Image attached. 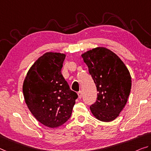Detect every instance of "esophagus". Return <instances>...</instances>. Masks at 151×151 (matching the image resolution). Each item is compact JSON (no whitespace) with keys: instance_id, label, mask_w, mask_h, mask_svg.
<instances>
[{"instance_id":"34e87169","label":"esophagus","mask_w":151,"mask_h":151,"mask_svg":"<svg viewBox=\"0 0 151 151\" xmlns=\"http://www.w3.org/2000/svg\"><path fill=\"white\" fill-rule=\"evenodd\" d=\"M78 97H79V99H81L82 98V92L81 91H79L78 92Z\"/></svg>"}]
</instances>
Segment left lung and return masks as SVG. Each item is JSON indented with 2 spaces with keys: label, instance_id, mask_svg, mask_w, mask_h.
Listing matches in <instances>:
<instances>
[{
  "label": "left lung",
  "instance_id": "1",
  "mask_svg": "<svg viewBox=\"0 0 151 151\" xmlns=\"http://www.w3.org/2000/svg\"><path fill=\"white\" fill-rule=\"evenodd\" d=\"M82 57L99 92L90 111L100 121H113L126 105L132 86L130 73L120 58L105 47L93 48Z\"/></svg>",
  "mask_w": 151,
  "mask_h": 151
}]
</instances>
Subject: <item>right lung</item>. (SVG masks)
<instances>
[{"mask_svg":"<svg viewBox=\"0 0 151 151\" xmlns=\"http://www.w3.org/2000/svg\"><path fill=\"white\" fill-rule=\"evenodd\" d=\"M65 55L46 52L29 69L23 84L27 107L48 127H57L70 118L78 98L61 73Z\"/></svg>","mask_w":151,"mask_h":151,"instance_id":"right-lung-1","label":"right lung"}]
</instances>
